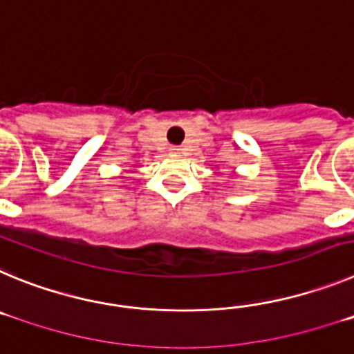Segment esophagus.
Returning <instances> with one entry per match:
<instances>
[{
  "label": "esophagus",
  "mask_w": 354,
  "mask_h": 354,
  "mask_svg": "<svg viewBox=\"0 0 354 354\" xmlns=\"http://www.w3.org/2000/svg\"><path fill=\"white\" fill-rule=\"evenodd\" d=\"M171 152H174V154H180V149H179V147H171Z\"/></svg>",
  "instance_id": "34e87169"
}]
</instances>
